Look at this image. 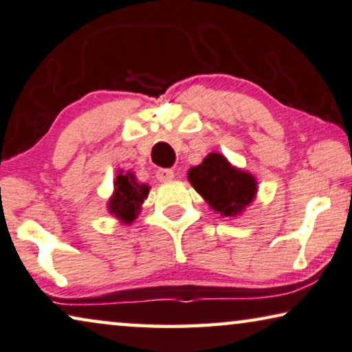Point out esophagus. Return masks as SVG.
<instances>
[{
	"instance_id": "1",
	"label": "esophagus",
	"mask_w": 352,
	"mask_h": 352,
	"mask_svg": "<svg viewBox=\"0 0 352 352\" xmlns=\"http://www.w3.org/2000/svg\"><path fill=\"white\" fill-rule=\"evenodd\" d=\"M173 177H175V171L170 170V168H160L157 170V179L160 182H168L171 181Z\"/></svg>"
}]
</instances>
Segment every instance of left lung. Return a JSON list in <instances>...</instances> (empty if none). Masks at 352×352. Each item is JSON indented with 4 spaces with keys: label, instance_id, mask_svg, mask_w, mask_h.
I'll list each match as a JSON object with an SVG mask.
<instances>
[{
    "label": "left lung",
    "instance_id": "8db88e82",
    "mask_svg": "<svg viewBox=\"0 0 352 352\" xmlns=\"http://www.w3.org/2000/svg\"><path fill=\"white\" fill-rule=\"evenodd\" d=\"M187 177L210 209L221 217L242 214L258 190L256 179L250 173L232 166L219 153L208 154L201 164L188 170Z\"/></svg>",
    "mask_w": 352,
    "mask_h": 352
}]
</instances>
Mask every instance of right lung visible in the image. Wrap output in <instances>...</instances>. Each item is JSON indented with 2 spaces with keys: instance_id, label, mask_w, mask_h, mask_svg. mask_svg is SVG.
Here are the masks:
<instances>
[{
  "instance_id": "add662e5",
  "label": "right lung",
  "mask_w": 352,
  "mask_h": 352,
  "mask_svg": "<svg viewBox=\"0 0 352 352\" xmlns=\"http://www.w3.org/2000/svg\"><path fill=\"white\" fill-rule=\"evenodd\" d=\"M148 195V184H140L132 171H120L115 181V193L108 201V210L122 223H132Z\"/></svg>"
}]
</instances>
